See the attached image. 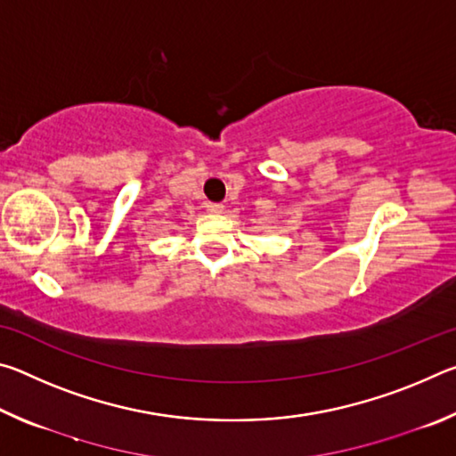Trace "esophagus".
<instances>
[{
	"label": "esophagus",
	"mask_w": 456,
	"mask_h": 456,
	"mask_svg": "<svg viewBox=\"0 0 456 456\" xmlns=\"http://www.w3.org/2000/svg\"><path fill=\"white\" fill-rule=\"evenodd\" d=\"M223 209H225L223 203H207V211L209 213H223Z\"/></svg>",
	"instance_id": "obj_1"
}]
</instances>
